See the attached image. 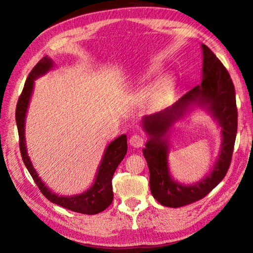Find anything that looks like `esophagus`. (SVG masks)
<instances>
[{"label":"esophagus","mask_w":253,"mask_h":253,"mask_svg":"<svg viewBox=\"0 0 253 253\" xmlns=\"http://www.w3.org/2000/svg\"><path fill=\"white\" fill-rule=\"evenodd\" d=\"M129 144H130V146L131 147H134V148H139V147H142L143 146V144H144V138L140 135H138V134H135V135H132L131 137H130V139H129Z\"/></svg>","instance_id":"esophagus-1"}]
</instances>
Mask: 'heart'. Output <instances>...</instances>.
<instances>
[{"mask_svg":"<svg viewBox=\"0 0 253 253\" xmlns=\"http://www.w3.org/2000/svg\"><path fill=\"white\" fill-rule=\"evenodd\" d=\"M161 68L157 66H149L146 68L137 79L138 84H144L146 81L152 80L160 74ZM173 87V80L170 77H163L154 84L153 87L148 91V101L152 106H157L165 99Z\"/></svg>","mask_w":253,"mask_h":253,"instance_id":"heart-1","label":"heart"}]
</instances>
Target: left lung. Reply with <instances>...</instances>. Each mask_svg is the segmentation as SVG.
Instances as JSON below:
<instances>
[{"label": "left lung", "mask_w": 253, "mask_h": 253, "mask_svg": "<svg viewBox=\"0 0 253 253\" xmlns=\"http://www.w3.org/2000/svg\"><path fill=\"white\" fill-rule=\"evenodd\" d=\"M202 48V80L169 108L142 118L148 136L144 157L149 169V186L157 202L179 208L203 199L228 172L238 128L234 85L222 62L205 44ZM199 109L205 111L221 128L220 152L211 170L194 183H181L170 174L168 155L174 125Z\"/></svg>", "instance_id": "8db88e82"}]
</instances>
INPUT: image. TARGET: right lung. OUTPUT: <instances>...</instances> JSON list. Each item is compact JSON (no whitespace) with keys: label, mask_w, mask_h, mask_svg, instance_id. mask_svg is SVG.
Masks as SVG:
<instances>
[{"label":"right lung","mask_w":253,"mask_h":253,"mask_svg":"<svg viewBox=\"0 0 253 253\" xmlns=\"http://www.w3.org/2000/svg\"><path fill=\"white\" fill-rule=\"evenodd\" d=\"M54 68V62L48 55L42 58L37 66L30 72L27 81L24 84L23 91L19 98L18 105H16L15 119L16 125H18V131L20 137V149L21 155L24 165L27 166L29 173L31 174L34 182L40 188L46 199L50 202L60 205V207L70 210V211L83 213V214H97L102 212L113 202L114 193H113V184L111 178L127 153V136L123 134L110 142L105 148L104 155L100 161V164L97 169V173L93 183L88 187L87 190L80 194L76 195H59L46 186V184L42 181L39 174L34 169L31 160H30L27 142H25V119L31 100L33 89H34V80L40 77L48 74L50 70Z\"/></svg>","instance_id":"obj_1"}]
</instances>
